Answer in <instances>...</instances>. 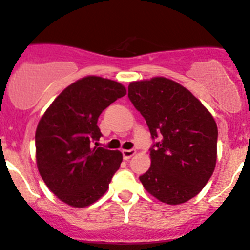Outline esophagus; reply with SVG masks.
<instances>
[{"instance_id": "1", "label": "esophagus", "mask_w": 250, "mask_h": 250, "mask_svg": "<svg viewBox=\"0 0 250 250\" xmlns=\"http://www.w3.org/2000/svg\"><path fill=\"white\" fill-rule=\"evenodd\" d=\"M136 153L135 149H123L122 151V154H123V159L125 160H128L130 159L132 157L134 156V154Z\"/></svg>"}]
</instances>
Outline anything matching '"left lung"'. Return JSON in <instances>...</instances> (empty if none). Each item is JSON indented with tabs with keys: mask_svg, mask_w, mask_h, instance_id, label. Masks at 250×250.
I'll use <instances>...</instances> for the list:
<instances>
[{
	"mask_svg": "<svg viewBox=\"0 0 250 250\" xmlns=\"http://www.w3.org/2000/svg\"><path fill=\"white\" fill-rule=\"evenodd\" d=\"M128 97L148 125L151 167L144 188L159 201L180 205L198 195L214 171L218 128L211 112L190 91L170 79L133 81Z\"/></svg>",
	"mask_w": 250,
	"mask_h": 250,
	"instance_id": "1",
	"label": "left lung"
}]
</instances>
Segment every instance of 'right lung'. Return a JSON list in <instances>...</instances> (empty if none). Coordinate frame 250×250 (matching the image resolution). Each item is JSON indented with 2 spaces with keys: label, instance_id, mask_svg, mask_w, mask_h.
<instances>
[{
  "label": "right lung",
  "instance_id": "right-lung-1",
  "mask_svg": "<svg viewBox=\"0 0 250 250\" xmlns=\"http://www.w3.org/2000/svg\"><path fill=\"white\" fill-rule=\"evenodd\" d=\"M125 93L117 81L85 77L56 97L37 125L38 171L69 206L81 208L102 198L122 163L120 151L97 145L102 136L97 122L103 110Z\"/></svg>",
  "mask_w": 250,
  "mask_h": 250
}]
</instances>
